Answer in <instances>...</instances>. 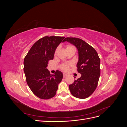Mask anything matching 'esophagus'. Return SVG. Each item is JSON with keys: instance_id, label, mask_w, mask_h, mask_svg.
Masks as SVG:
<instances>
[{"instance_id": "esophagus-1", "label": "esophagus", "mask_w": 127, "mask_h": 127, "mask_svg": "<svg viewBox=\"0 0 127 127\" xmlns=\"http://www.w3.org/2000/svg\"><path fill=\"white\" fill-rule=\"evenodd\" d=\"M63 76H64V77H66L67 76V75L66 74H64V73Z\"/></svg>"}]
</instances>
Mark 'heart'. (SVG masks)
Returning <instances> with one entry per match:
<instances>
[{
    "label": "heart",
    "instance_id": "obj_1",
    "mask_svg": "<svg viewBox=\"0 0 127 127\" xmlns=\"http://www.w3.org/2000/svg\"><path fill=\"white\" fill-rule=\"evenodd\" d=\"M72 47V45H68L67 48H69V47ZM56 52H57V51H56L55 53H56ZM72 66H73V64L72 63H71L64 64H63L62 65H61V69L63 70H64V71H67V70H68L69 67H71Z\"/></svg>",
    "mask_w": 127,
    "mask_h": 127
}]
</instances>
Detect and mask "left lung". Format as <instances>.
<instances>
[{"label": "left lung", "instance_id": "left-lung-1", "mask_svg": "<svg viewBox=\"0 0 127 127\" xmlns=\"http://www.w3.org/2000/svg\"><path fill=\"white\" fill-rule=\"evenodd\" d=\"M67 41L74 45L78 51L77 68L81 77L69 86L71 94L84 99L89 97L96 88L100 76V59L95 50L83 40L76 37H66Z\"/></svg>", "mask_w": 127, "mask_h": 127}]
</instances>
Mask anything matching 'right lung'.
I'll list each match as a JSON object with an SVG mask.
<instances>
[{
    "label": "right lung",
    "mask_w": 127,
    "mask_h": 127,
    "mask_svg": "<svg viewBox=\"0 0 127 127\" xmlns=\"http://www.w3.org/2000/svg\"><path fill=\"white\" fill-rule=\"evenodd\" d=\"M64 36H44L34 43L24 60V71L27 84L33 94L40 98L54 97L58 84L63 78L62 72L57 70L51 75L47 68L52 60L57 47Z\"/></svg>",
    "instance_id": "obj_1"
}]
</instances>
